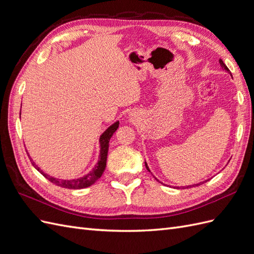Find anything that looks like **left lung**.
<instances>
[{"label": "left lung", "mask_w": 254, "mask_h": 254, "mask_svg": "<svg viewBox=\"0 0 254 254\" xmlns=\"http://www.w3.org/2000/svg\"><path fill=\"white\" fill-rule=\"evenodd\" d=\"M219 64H220V65H221V66H222V67H224V68H225V70H226V71H228V72H230V71H229V68H228V67H227V65H226V64H224V61H222V60H221V59H219ZM145 166H146V168H147V170H148V171H149V168H148V166H147V164H146V162H145ZM206 181H207V180H206ZM201 183H204V182H201ZM201 183H198V184H193V186H189V187H187V188H191V187H196V186H200V184H201Z\"/></svg>", "instance_id": "obj_1"}]
</instances>
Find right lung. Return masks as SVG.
<instances>
[{"instance_id":"1","label":"right lung","mask_w":254,"mask_h":254,"mask_svg":"<svg viewBox=\"0 0 254 254\" xmlns=\"http://www.w3.org/2000/svg\"><path fill=\"white\" fill-rule=\"evenodd\" d=\"M119 124L120 122H115L114 124L107 129L106 131L101 135V137H99V143H101V153H99L98 162L89 174H87L83 177H80L78 179H72V180L56 179L54 178V177H51L48 174H45L43 171H41L40 168L33 162V161H32V164L34 165L36 170L38 172H40V174H42L49 181L56 184L58 187L64 188V189H71V190H80V189L88 188L92 186V184H94L98 178H101V176L105 171L106 163H107V155H108V149H109V141L111 139L112 134L117 131V129L119 128Z\"/></svg>"}]
</instances>
